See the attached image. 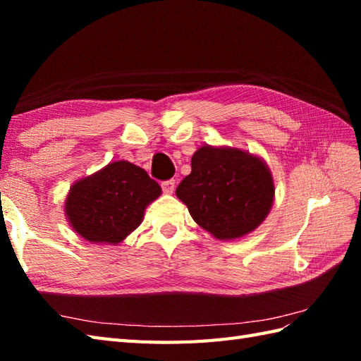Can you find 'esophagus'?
Listing matches in <instances>:
<instances>
[{
  "label": "esophagus",
  "instance_id": "esophagus-1",
  "mask_svg": "<svg viewBox=\"0 0 361 361\" xmlns=\"http://www.w3.org/2000/svg\"><path fill=\"white\" fill-rule=\"evenodd\" d=\"M161 189H163L166 194H172L173 189H175V180L163 181V183H161Z\"/></svg>",
  "mask_w": 361,
  "mask_h": 361
}]
</instances>
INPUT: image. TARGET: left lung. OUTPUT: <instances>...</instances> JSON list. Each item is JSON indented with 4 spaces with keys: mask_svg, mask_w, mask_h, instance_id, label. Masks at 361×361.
Here are the masks:
<instances>
[{
    "mask_svg": "<svg viewBox=\"0 0 361 361\" xmlns=\"http://www.w3.org/2000/svg\"><path fill=\"white\" fill-rule=\"evenodd\" d=\"M192 171L176 188L198 225L221 240L237 239L262 224L271 208L270 171L256 157L235 149H198Z\"/></svg>",
    "mask_w": 361,
    "mask_h": 361,
    "instance_id": "8db88e82",
    "label": "left lung"
}]
</instances>
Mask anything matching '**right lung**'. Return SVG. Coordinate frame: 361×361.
I'll use <instances>...</instances> for the list:
<instances>
[{"mask_svg": "<svg viewBox=\"0 0 361 361\" xmlns=\"http://www.w3.org/2000/svg\"><path fill=\"white\" fill-rule=\"evenodd\" d=\"M161 188L144 169L116 161L75 183L66 198L74 231L90 242L119 243L141 224L144 209Z\"/></svg>", "mask_w": 361, "mask_h": 361, "instance_id": "right-lung-1", "label": "right lung"}]
</instances>
